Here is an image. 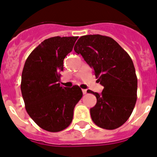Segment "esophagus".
Listing matches in <instances>:
<instances>
[{"mask_svg": "<svg viewBox=\"0 0 157 157\" xmlns=\"http://www.w3.org/2000/svg\"><path fill=\"white\" fill-rule=\"evenodd\" d=\"M82 92H83V95H85V94L86 93V90H82Z\"/></svg>", "mask_w": 157, "mask_h": 157, "instance_id": "1", "label": "esophagus"}]
</instances>
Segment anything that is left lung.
Listing matches in <instances>:
<instances>
[{"mask_svg": "<svg viewBox=\"0 0 157 157\" xmlns=\"http://www.w3.org/2000/svg\"><path fill=\"white\" fill-rule=\"evenodd\" d=\"M74 49L104 86L101 94L87 90L97 98L90 109L92 121L105 129L119 128L129 118L136 103L138 79L132 60L117 41L100 34L82 36Z\"/></svg>", "mask_w": 157, "mask_h": 157, "instance_id": "1", "label": "left lung"}]
</instances>
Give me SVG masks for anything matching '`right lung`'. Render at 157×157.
<instances>
[{
	"instance_id": "obj_1",
	"label": "right lung",
	"mask_w": 157,
	"mask_h": 157,
	"mask_svg": "<svg viewBox=\"0 0 157 157\" xmlns=\"http://www.w3.org/2000/svg\"><path fill=\"white\" fill-rule=\"evenodd\" d=\"M78 37H53L43 41L26 59L21 91L27 113L46 131L57 132L73 120L75 105L83 96L78 86L71 88L59 83L63 61Z\"/></svg>"
}]
</instances>
